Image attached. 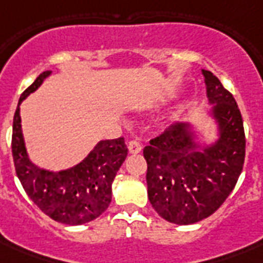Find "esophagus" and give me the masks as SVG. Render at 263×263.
<instances>
[{"label": "esophagus", "instance_id": "1", "mask_svg": "<svg viewBox=\"0 0 263 263\" xmlns=\"http://www.w3.org/2000/svg\"><path fill=\"white\" fill-rule=\"evenodd\" d=\"M128 150H129L131 154H138V153L142 152V144L135 139L129 140V142H128Z\"/></svg>", "mask_w": 263, "mask_h": 263}]
</instances>
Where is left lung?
<instances>
[{"instance_id":"8db88e82","label":"left lung","mask_w":263,"mask_h":263,"mask_svg":"<svg viewBox=\"0 0 263 263\" xmlns=\"http://www.w3.org/2000/svg\"><path fill=\"white\" fill-rule=\"evenodd\" d=\"M202 73L218 139L200 146L191 124L175 123L143 148L150 203L177 225L212 216L232 192L245 164V128L236 101L212 72Z\"/></svg>"}]
</instances>
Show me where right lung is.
<instances>
[{
    "label": "right lung",
    "instance_id": "add662e5",
    "mask_svg": "<svg viewBox=\"0 0 263 263\" xmlns=\"http://www.w3.org/2000/svg\"><path fill=\"white\" fill-rule=\"evenodd\" d=\"M50 73L42 72L18 99L12 134L14 169L27 195L46 216L61 224H86L109 208L111 183L127 158L128 148L124 138L101 140L82 162L65 171L51 172L32 164L23 138L20 103Z\"/></svg>",
    "mask_w": 263,
    "mask_h": 263
}]
</instances>
